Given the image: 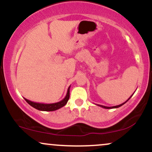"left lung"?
<instances>
[{"label": "left lung", "instance_id": "left-lung-1", "mask_svg": "<svg viewBox=\"0 0 152 152\" xmlns=\"http://www.w3.org/2000/svg\"><path fill=\"white\" fill-rule=\"evenodd\" d=\"M132 96H133V94H132V96H131L129 97V98L128 99V100L127 101H126V102H124L123 104H119V105H118V106H111V107H109V106H102V105H99V104H98V106H101V107H102V108H104V109H116V108H118V107H120V106H121L122 105H124V104H125V103H126L127 102H128L129 100L130 99V98Z\"/></svg>", "mask_w": 152, "mask_h": 152}]
</instances>
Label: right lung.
<instances>
[{"label": "right lung", "mask_w": 152, "mask_h": 152, "mask_svg": "<svg viewBox=\"0 0 152 152\" xmlns=\"http://www.w3.org/2000/svg\"><path fill=\"white\" fill-rule=\"evenodd\" d=\"M70 87H69L67 91V94H66L65 98L63 100L60 101V102L53 103V104H42V103H36L31 102L30 100H28L27 99L24 98L26 102L31 105L32 107L35 108V109L39 110V111H56V110L61 109L67 104L68 101H69V97H70Z\"/></svg>", "instance_id": "obj_1"}]
</instances>
